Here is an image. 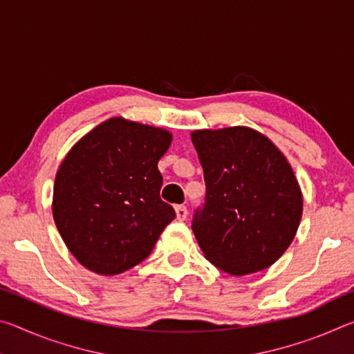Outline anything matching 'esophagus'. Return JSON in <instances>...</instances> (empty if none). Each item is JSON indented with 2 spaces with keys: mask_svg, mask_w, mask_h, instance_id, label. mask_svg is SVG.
Returning <instances> with one entry per match:
<instances>
[{
  "mask_svg": "<svg viewBox=\"0 0 354 354\" xmlns=\"http://www.w3.org/2000/svg\"><path fill=\"white\" fill-rule=\"evenodd\" d=\"M175 212H176V218L178 220H185L187 218V207L183 205L175 206Z\"/></svg>",
  "mask_w": 354,
  "mask_h": 354,
  "instance_id": "esophagus-1",
  "label": "esophagus"
}]
</instances>
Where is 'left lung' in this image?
Segmentation results:
<instances>
[{
  "label": "left lung",
  "instance_id": "1",
  "mask_svg": "<svg viewBox=\"0 0 354 354\" xmlns=\"http://www.w3.org/2000/svg\"><path fill=\"white\" fill-rule=\"evenodd\" d=\"M206 195L192 231L206 259L234 277L277 262L297 234L303 198L292 167L250 128L192 133Z\"/></svg>",
  "mask_w": 354,
  "mask_h": 354
}]
</instances>
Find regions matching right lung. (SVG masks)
<instances>
[{
	"label": "right lung",
	"instance_id": "add662e5",
	"mask_svg": "<svg viewBox=\"0 0 354 354\" xmlns=\"http://www.w3.org/2000/svg\"><path fill=\"white\" fill-rule=\"evenodd\" d=\"M170 142L169 131L111 118L84 136L59 167L53 215L70 253L88 270L133 268L176 217L160 200L158 170Z\"/></svg>",
	"mask_w": 354,
	"mask_h": 354
}]
</instances>
